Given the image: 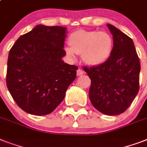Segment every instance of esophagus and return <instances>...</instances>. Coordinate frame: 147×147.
I'll return each instance as SVG.
<instances>
[{"instance_id": "1", "label": "esophagus", "mask_w": 147, "mask_h": 147, "mask_svg": "<svg viewBox=\"0 0 147 147\" xmlns=\"http://www.w3.org/2000/svg\"><path fill=\"white\" fill-rule=\"evenodd\" d=\"M85 73L84 72V71H83L82 69H78V70H77V76H82L83 74Z\"/></svg>"}]
</instances>
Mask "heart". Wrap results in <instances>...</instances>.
<instances>
[{
  "label": "heart",
  "mask_w": 147,
  "mask_h": 147,
  "mask_svg": "<svg viewBox=\"0 0 147 147\" xmlns=\"http://www.w3.org/2000/svg\"><path fill=\"white\" fill-rule=\"evenodd\" d=\"M70 48L65 49L67 55L75 58L82 55L83 62L91 66H97L106 62L113 49V39L105 31L79 30L71 33L69 39Z\"/></svg>",
  "instance_id": "b5f03b06"
}]
</instances>
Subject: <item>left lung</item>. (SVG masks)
I'll return each mask as SVG.
<instances>
[{
  "label": "left lung",
  "instance_id": "left-lung-1",
  "mask_svg": "<svg viewBox=\"0 0 147 147\" xmlns=\"http://www.w3.org/2000/svg\"><path fill=\"white\" fill-rule=\"evenodd\" d=\"M114 46L106 62L84 66L92 80L89 98L92 105L106 115L122 114L130 107L140 89V63L133 40L111 24Z\"/></svg>",
  "mask_w": 147,
  "mask_h": 147
}]
</instances>
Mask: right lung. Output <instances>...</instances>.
I'll return each mask as SVG.
<instances>
[{
	"mask_svg": "<svg viewBox=\"0 0 147 147\" xmlns=\"http://www.w3.org/2000/svg\"><path fill=\"white\" fill-rule=\"evenodd\" d=\"M66 27L38 25L20 36L9 52L7 86L26 113L49 114L62 102L78 67L62 60Z\"/></svg>",
	"mask_w": 147,
	"mask_h": 147,
	"instance_id": "1",
	"label": "right lung"
}]
</instances>
